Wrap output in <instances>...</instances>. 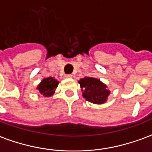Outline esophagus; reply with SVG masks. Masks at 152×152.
Returning a JSON list of instances; mask_svg holds the SVG:
<instances>
[{
	"mask_svg": "<svg viewBox=\"0 0 152 152\" xmlns=\"http://www.w3.org/2000/svg\"><path fill=\"white\" fill-rule=\"evenodd\" d=\"M64 77L66 79H69V78H72V75H64Z\"/></svg>",
	"mask_w": 152,
	"mask_h": 152,
	"instance_id": "1",
	"label": "esophagus"
}]
</instances>
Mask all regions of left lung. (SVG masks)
Returning a JSON list of instances; mask_svg holds the SVG:
<instances>
[{"mask_svg":"<svg viewBox=\"0 0 152 152\" xmlns=\"http://www.w3.org/2000/svg\"><path fill=\"white\" fill-rule=\"evenodd\" d=\"M80 85L82 95L88 102L102 104L107 102L110 91L107 85L94 77H84L78 81Z\"/></svg>","mask_w":152,"mask_h":152,"instance_id":"8db88e82","label":"left lung"}]
</instances>
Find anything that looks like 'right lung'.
Segmentation results:
<instances>
[{"mask_svg":"<svg viewBox=\"0 0 152 152\" xmlns=\"http://www.w3.org/2000/svg\"><path fill=\"white\" fill-rule=\"evenodd\" d=\"M59 82L53 77H48L42 80L40 84L37 86V89L46 97H49L53 95L56 92V88L58 87Z\"/></svg>","mask_w":152,"mask_h":152,"instance_id":"add662e5","label":"right lung"}]
</instances>
